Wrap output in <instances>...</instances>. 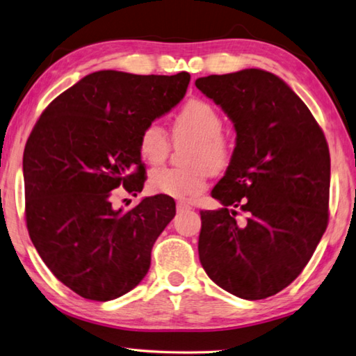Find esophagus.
<instances>
[{
	"mask_svg": "<svg viewBox=\"0 0 356 356\" xmlns=\"http://www.w3.org/2000/svg\"><path fill=\"white\" fill-rule=\"evenodd\" d=\"M185 210H191V205L184 202V200H179V202H177V211H185Z\"/></svg>",
	"mask_w": 356,
	"mask_h": 356,
	"instance_id": "1",
	"label": "esophagus"
}]
</instances>
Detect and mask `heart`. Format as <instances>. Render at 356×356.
<instances>
[{
  "label": "heart",
  "mask_w": 356,
  "mask_h": 356,
  "mask_svg": "<svg viewBox=\"0 0 356 356\" xmlns=\"http://www.w3.org/2000/svg\"><path fill=\"white\" fill-rule=\"evenodd\" d=\"M174 140L193 141L185 168H157L149 176L154 191L170 197H190L207 188L210 172H221L234 156L232 140L222 132V116L210 102L190 99L174 115ZM170 138L157 122H149L140 132L138 151L147 163L160 165L170 154Z\"/></svg>",
  "instance_id": "b5f03b06"
}]
</instances>
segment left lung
Returning a JSON list of instances; mask_svg holds the SVG:
<instances>
[{
  "instance_id": "8db88e82",
  "label": "left lung",
  "mask_w": 356,
  "mask_h": 356,
  "mask_svg": "<svg viewBox=\"0 0 356 356\" xmlns=\"http://www.w3.org/2000/svg\"><path fill=\"white\" fill-rule=\"evenodd\" d=\"M196 87L234 121L236 146L200 211L199 260L218 286L245 300L293 283L328 224L330 152L303 101L280 77L249 68L199 77ZM240 208L248 213L236 222Z\"/></svg>"
}]
</instances>
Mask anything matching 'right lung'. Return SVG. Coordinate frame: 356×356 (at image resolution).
<instances>
[{"label": "right lung", "mask_w": 356, "mask_h": 356, "mask_svg": "<svg viewBox=\"0 0 356 356\" xmlns=\"http://www.w3.org/2000/svg\"><path fill=\"white\" fill-rule=\"evenodd\" d=\"M190 74L96 71L44 108L23 154L26 225L48 269L83 299L129 293L151 266V250L176 215L165 195L124 211L116 188L145 185L140 132L185 96Z\"/></svg>", "instance_id": "right-lung-1"}]
</instances>
